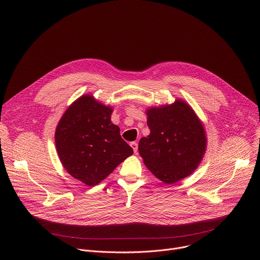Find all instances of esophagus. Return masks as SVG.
<instances>
[{"label":"esophagus","instance_id":"obj_1","mask_svg":"<svg viewBox=\"0 0 260 260\" xmlns=\"http://www.w3.org/2000/svg\"><path fill=\"white\" fill-rule=\"evenodd\" d=\"M131 147L133 148V150H134V152H135V153L138 151V143H136V142H132V143H131Z\"/></svg>","mask_w":260,"mask_h":260}]
</instances>
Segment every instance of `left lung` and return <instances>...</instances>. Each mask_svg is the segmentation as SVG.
<instances>
[{
  "instance_id": "obj_1",
  "label": "left lung",
  "mask_w": 260,
  "mask_h": 260,
  "mask_svg": "<svg viewBox=\"0 0 260 260\" xmlns=\"http://www.w3.org/2000/svg\"><path fill=\"white\" fill-rule=\"evenodd\" d=\"M149 136L139 142L145 166L165 184L186 178L206 153L207 136L201 119L183 100L146 110Z\"/></svg>"
}]
</instances>
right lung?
I'll list each match as a JSON object with an SVG mask.
<instances>
[{
  "mask_svg": "<svg viewBox=\"0 0 260 260\" xmlns=\"http://www.w3.org/2000/svg\"><path fill=\"white\" fill-rule=\"evenodd\" d=\"M113 108L83 94L72 103L55 129V147L64 170L94 186L131 156L132 147L111 121Z\"/></svg>",
  "mask_w": 260,
  "mask_h": 260,
  "instance_id": "add662e5",
  "label": "right lung"
}]
</instances>
